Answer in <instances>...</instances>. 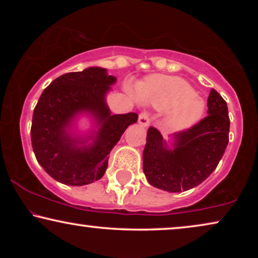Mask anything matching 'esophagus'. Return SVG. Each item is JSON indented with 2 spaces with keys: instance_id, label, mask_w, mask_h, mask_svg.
Segmentation results:
<instances>
[{
  "instance_id": "1",
  "label": "esophagus",
  "mask_w": 258,
  "mask_h": 258,
  "mask_svg": "<svg viewBox=\"0 0 258 258\" xmlns=\"http://www.w3.org/2000/svg\"><path fill=\"white\" fill-rule=\"evenodd\" d=\"M139 123L142 126H148L150 123V118H149V114L147 111L141 112L139 116Z\"/></svg>"
}]
</instances>
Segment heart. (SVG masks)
Instances as JSON below:
<instances>
[{"label": "heart", "instance_id": "1", "mask_svg": "<svg viewBox=\"0 0 258 258\" xmlns=\"http://www.w3.org/2000/svg\"><path fill=\"white\" fill-rule=\"evenodd\" d=\"M143 103L157 110H168L165 123L172 130L188 129L202 118L206 103L196 96L195 89L179 77L153 75L136 86Z\"/></svg>", "mask_w": 258, "mask_h": 258}]
</instances>
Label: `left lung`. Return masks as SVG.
I'll list each match as a JSON object with an SVG mask.
<instances>
[{
  "mask_svg": "<svg viewBox=\"0 0 258 258\" xmlns=\"http://www.w3.org/2000/svg\"><path fill=\"white\" fill-rule=\"evenodd\" d=\"M208 115L191 128L172 135V149L150 126L143 150V171L153 186L170 192L201 184L216 169L229 142L227 102L215 89L208 97Z\"/></svg>",
  "mask_w": 258,
  "mask_h": 258,
  "instance_id": "obj_1",
  "label": "left lung"
}]
</instances>
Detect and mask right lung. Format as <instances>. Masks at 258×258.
I'll return each instance as SVG.
<instances>
[{
	"label": "right lung",
	"instance_id": "add662e5",
	"mask_svg": "<svg viewBox=\"0 0 258 258\" xmlns=\"http://www.w3.org/2000/svg\"><path fill=\"white\" fill-rule=\"evenodd\" d=\"M115 82L107 69L91 67L57 77L42 93L34 109L31 146L38 163L56 181L84 185L100 179L111 149L125 129L137 122L135 112L111 115L105 95ZM80 112L93 115L98 126L86 140L68 133ZM89 139L92 142L87 145Z\"/></svg>",
	"mask_w": 258,
	"mask_h": 258
}]
</instances>
